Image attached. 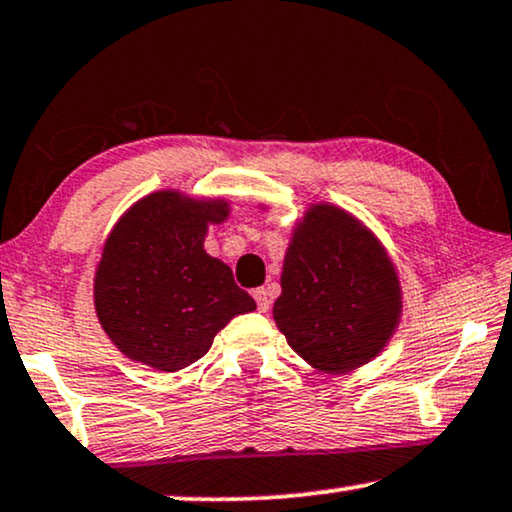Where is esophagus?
Wrapping results in <instances>:
<instances>
[{"instance_id":"34e87169","label":"esophagus","mask_w":512,"mask_h":512,"mask_svg":"<svg viewBox=\"0 0 512 512\" xmlns=\"http://www.w3.org/2000/svg\"><path fill=\"white\" fill-rule=\"evenodd\" d=\"M252 297H255L257 309H260V311H269V306H271V297H269V292H267V290H264V288H257L255 292H252Z\"/></svg>"}]
</instances>
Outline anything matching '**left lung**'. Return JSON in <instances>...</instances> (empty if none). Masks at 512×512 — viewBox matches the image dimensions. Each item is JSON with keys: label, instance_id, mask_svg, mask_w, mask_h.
Segmentation results:
<instances>
[{"label": "left lung", "instance_id": "8db88e82", "mask_svg": "<svg viewBox=\"0 0 512 512\" xmlns=\"http://www.w3.org/2000/svg\"><path fill=\"white\" fill-rule=\"evenodd\" d=\"M281 288L278 330L299 358L325 374L377 358L403 316V288L384 243L332 203H311L295 222Z\"/></svg>", "mask_w": 512, "mask_h": 512}]
</instances>
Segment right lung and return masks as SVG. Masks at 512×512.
Masks as SVG:
<instances>
[{"instance_id": "obj_1", "label": "right lung", "mask_w": 512, "mask_h": 512, "mask_svg": "<svg viewBox=\"0 0 512 512\" xmlns=\"http://www.w3.org/2000/svg\"><path fill=\"white\" fill-rule=\"evenodd\" d=\"M224 196L161 189L135 201L109 231L93 278L100 327L126 358L159 372L185 370L238 313L257 309L231 269L210 257V224L227 222Z\"/></svg>"}]
</instances>
